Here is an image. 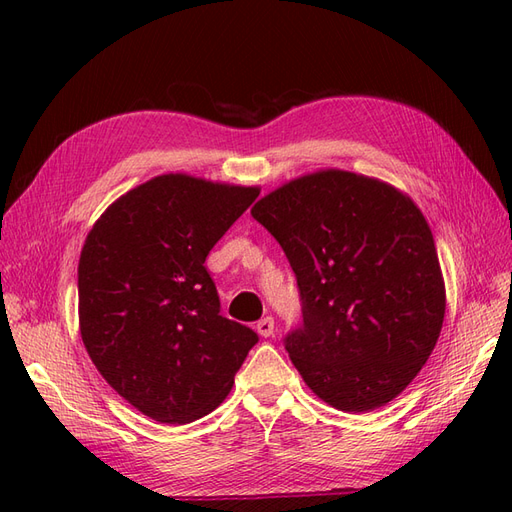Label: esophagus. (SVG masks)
Masks as SVG:
<instances>
[{"label": "esophagus", "instance_id": "esophagus-1", "mask_svg": "<svg viewBox=\"0 0 512 512\" xmlns=\"http://www.w3.org/2000/svg\"><path fill=\"white\" fill-rule=\"evenodd\" d=\"M256 331H258L262 337H271V335H273V331H275V322H273V318H271V316L262 318V320L256 324Z\"/></svg>", "mask_w": 512, "mask_h": 512}]
</instances>
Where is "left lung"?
Returning <instances> with one entry per match:
<instances>
[{
    "label": "left lung",
    "instance_id": "left-lung-1",
    "mask_svg": "<svg viewBox=\"0 0 512 512\" xmlns=\"http://www.w3.org/2000/svg\"><path fill=\"white\" fill-rule=\"evenodd\" d=\"M297 275L303 324L286 337L301 378L361 414L393 401L427 363L446 288L431 228L395 185L322 168L252 207Z\"/></svg>",
    "mask_w": 512,
    "mask_h": 512
}]
</instances>
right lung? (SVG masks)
Instances as JSON below:
<instances>
[{"label":"right lung","mask_w":512,"mask_h":512,"mask_svg":"<svg viewBox=\"0 0 512 512\" xmlns=\"http://www.w3.org/2000/svg\"><path fill=\"white\" fill-rule=\"evenodd\" d=\"M258 185L158 175L119 196L79 258V329L102 378L166 425L218 408L258 335L220 316L205 258Z\"/></svg>","instance_id":"1"}]
</instances>
